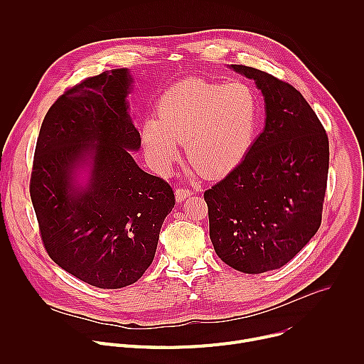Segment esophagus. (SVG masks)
<instances>
[{
	"mask_svg": "<svg viewBox=\"0 0 364 364\" xmlns=\"http://www.w3.org/2000/svg\"><path fill=\"white\" fill-rule=\"evenodd\" d=\"M188 196H191V191H190L188 188H184V187H178V188H176V200H177L178 203L184 201Z\"/></svg>",
	"mask_w": 364,
	"mask_h": 364,
	"instance_id": "esophagus-1",
	"label": "esophagus"
}]
</instances>
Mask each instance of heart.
I'll return each instance as SVG.
<instances>
[{
  "label": "heart",
  "instance_id": "obj_1",
  "mask_svg": "<svg viewBox=\"0 0 364 364\" xmlns=\"http://www.w3.org/2000/svg\"><path fill=\"white\" fill-rule=\"evenodd\" d=\"M142 141L151 164L168 171L186 144L188 161L207 177L229 173L246 157L259 124V99L245 82L190 77L170 86Z\"/></svg>",
  "mask_w": 364,
  "mask_h": 364
}]
</instances>
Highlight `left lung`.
<instances>
[{
  "label": "left lung",
  "mask_w": 364,
  "mask_h": 364,
  "mask_svg": "<svg viewBox=\"0 0 364 364\" xmlns=\"http://www.w3.org/2000/svg\"><path fill=\"white\" fill-rule=\"evenodd\" d=\"M230 68L262 90L265 128L204 200L218 256L236 271L262 274L288 264L321 225L328 136L292 85L255 68Z\"/></svg>",
  "instance_id": "left-lung-1"
}]
</instances>
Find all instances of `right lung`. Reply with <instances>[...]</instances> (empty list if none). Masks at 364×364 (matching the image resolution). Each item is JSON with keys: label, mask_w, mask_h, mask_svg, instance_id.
<instances>
[{"label": "right lung", "mask_w": 364, "mask_h": 364, "mask_svg": "<svg viewBox=\"0 0 364 364\" xmlns=\"http://www.w3.org/2000/svg\"><path fill=\"white\" fill-rule=\"evenodd\" d=\"M128 69L107 70L68 89L46 114L36 144L30 197L48 256L103 289L136 282L151 265L171 186L142 171L129 151L141 136L128 114ZM90 180L75 184V171Z\"/></svg>", "instance_id": "obj_1"}]
</instances>
